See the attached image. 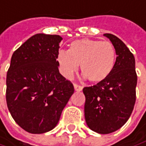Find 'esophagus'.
<instances>
[{
    "label": "esophagus",
    "instance_id": "34e87169",
    "mask_svg": "<svg viewBox=\"0 0 146 146\" xmlns=\"http://www.w3.org/2000/svg\"><path fill=\"white\" fill-rule=\"evenodd\" d=\"M73 86H74V89H75L76 91H81V90L83 89V86L78 85V84H74Z\"/></svg>",
    "mask_w": 146,
    "mask_h": 146
}]
</instances>
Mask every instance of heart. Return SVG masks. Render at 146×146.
<instances>
[{
    "label": "heart",
    "instance_id": "b5f03b06",
    "mask_svg": "<svg viewBox=\"0 0 146 146\" xmlns=\"http://www.w3.org/2000/svg\"><path fill=\"white\" fill-rule=\"evenodd\" d=\"M116 61V51L110 42L90 39L73 41L68 52L59 51L58 62L62 74L71 78L81 71L92 83H99L112 73Z\"/></svg>",
    "mask_w": 146,
    "mask_h": 146
}]
</instances>
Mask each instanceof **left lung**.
<instances>
[{
	"label": "left lung",
	"instance_id": "obj_1",
	"mask_svg": "<svg viewBox=\"0 0 146 146\" xmlns=\"http://www.w3.org/2000/svg\"><path fill=\"white\" fill-rule=\"evenodd\" d=\"M116 51L112 73L104 80L84 87V115L88 126L99 134H110L124 125L133 111L137 84L133 53L116 36L105 33Z\"/></svg>",
	"mask_w": 146,
	"mask_h": 146
}]
</instances>
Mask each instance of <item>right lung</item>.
I'll list each match as a JSON object with an SVG mask.
<instances>
[{
    "instance_id": "right-lung-1",
    "label": "right lung",
    "mask_w": 146,
    "mask_h": 146,
    "mask_svg": "<svg viewBox=\"0 0 146 146\" xmlns=\"http://www.w3.org/2000/svg\"><path fill=\"white\" fill-rule=\"evenodd\" d=\"M58 35L36 34L17 49L7 74L6 99L16 123L32 134H42L58 125L74 92L58 70Z\"/></svg>"
}]
</instances>
